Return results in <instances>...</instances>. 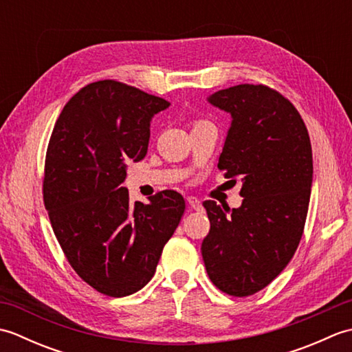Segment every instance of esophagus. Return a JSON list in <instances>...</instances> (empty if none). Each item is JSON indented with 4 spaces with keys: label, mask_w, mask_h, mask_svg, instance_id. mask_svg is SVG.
I'll return each mask as SVG.
<instances>
[{
    "label": "esophagus",
    "mask_w": 352,
    "mask_h": 352,
    "mask_svg": "<svg viewBox=\"0 0 352 352\" xmlns=\"http://www.w3.org/2000/svg\"><path fill=\"white\" fill-rule=\"evenodd\" d=\"M188 204L190 206V208H193V210H197V212L203 210V203H201V201L197 197H189Z\"/></svg>",
    "instance_id": "34e87169"
}]
</instances>
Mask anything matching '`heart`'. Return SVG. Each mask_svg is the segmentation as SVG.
Listing matches in <instances>:
<instances>
[{"instance_id":"b5f03b06","label":"heart","mask_w":352,"mask_h":352,"mask_svg":"<svg viewBox=\"0 0 352 352\" xmlns=\"http://www.w3.org/2000/svg\"><path fill=\"white\" fill-rule=\"evenodd\" d=\"M199 124H204V122H198V124H197V125H199Z\"/></svg>"}]
</instances>
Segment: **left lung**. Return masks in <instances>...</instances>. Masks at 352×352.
Here are the masks:
<instances>
[{"label": "left lung", "mask_w": 352, "mask_h": 352, "mask_svg": "<svg viewBox=\"0 0 352 352\" xmlns=\"http://www.w3.org/2000/svg\"><path fill=\"white\" fill-rule=\"evenodd\" d=\"M207 101L231 116L218 168L234 183L241 178L243 201L233 210L206 201L210 231L201 252L216 287L248 296L275 280L300 245L313 182L310 138L294 104L266 86H233Z\"/></svg>", "instance_id": "8db88e82"}]
</instances>
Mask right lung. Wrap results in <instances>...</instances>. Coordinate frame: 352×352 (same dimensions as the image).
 I'll use <instances>...</instances> for the list:
<instances>
[{
    "label": "right lung",
    "instance_id": "right-lung-1",
    "mask_svg": "<svg viewBox=\"0 0 352 352\" xmlns=\"http://www.w3.org/2000/svg\"><path fill=\"white\" fill-rule=\"evenodd\" d=\"M170 104L113 80L85 86L66 102L45 159L43 201L66 258L104 295L136 294L155 272L184 199L163 190L144 204L122 183L126 163L148 151L151 119Z\"/></svg>",
    "mask_w": 352,
    "mask_h": 352
}]
</instances>
